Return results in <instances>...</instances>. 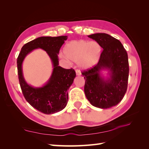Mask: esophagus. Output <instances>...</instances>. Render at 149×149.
<instances>
[{
    "instance_id": "1",
    "label": "esophagus",
    "mask_w": 149,
    "mask_h": 149,
    "mask_svg": "<svg viewBox=\"0 0 149 149\" xmlns=\"http://www.w3.org/2000/svg\"><path fill=\"white\" fill-rule=\"evenodd\" d=\"M75 73H76V75H81V72L79 70H75Z\"/></svg>"
}]
</instances>
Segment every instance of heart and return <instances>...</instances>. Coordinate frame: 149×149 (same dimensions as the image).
Wrapping results in <instances>:
<instances>
[{"label": "heart", "instance_id": "heart-1", "mask_svg": "<svg viewBox=\"0 0 149 149\" xmlns=\"http://www.w3.org/2000/svg\"><path fill=\"white\" fill-rule=\"evenodd\" d=\"M62 57L66 59L78 62L82 68H91L99 61L101 54V47L96 41L84 40H72L66 44Z\"/></svg>", "mask_w": 149, "mask_h": 149}]
</instances>
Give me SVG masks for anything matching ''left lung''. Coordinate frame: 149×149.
I'll list each match as a JSON object with an SVG mask.
<instances>
[{
	"instance_id": "1",
	"label": "left lung",
	"mask_w": 149,
	"mask_h": 149,
	"mask_svg": "<svg viewBox=\"0 0 149 149\" xmlns=\"http://www.w3.org/2000/svg\"><path fill=\"white\" fill-rule=\"evenodd\" d=\"M95 40L103 49L97 64L82 72L85 81L84 93L92 106L101 109L117 105L127 89L129 77L128 56L121 42L106 33L88 36ZM109 70L104 77L102 70Z\"/></svg>"
}]
</instances>
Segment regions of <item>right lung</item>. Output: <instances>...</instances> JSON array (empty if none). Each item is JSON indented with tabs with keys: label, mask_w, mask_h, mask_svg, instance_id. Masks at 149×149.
Instances as JSON below:
<instances>
[{
	"label": "right lung",
	"mask_w": 149,
	"mask_h": 149,
	"mask_svg": "<svg viewBox=\"0 0 149 149\" xmlns=\"http://www.w3.org/2000/svg\"><path fill=\"white\" fill-rule=\"evenodd\" d=\"M67 36H42L22 47L17 58L19 83L25 99L31 106L46 115L61 111L68 102V90L76 76L74 70L65 69L59 66L60 48ZM37 48L44 49L52 59L53 70L49 81L42 87H33L27 84L22 72V63L26 55Z\"/></svg>",
	"instance_id": "obj_1"
}]
</instances>
